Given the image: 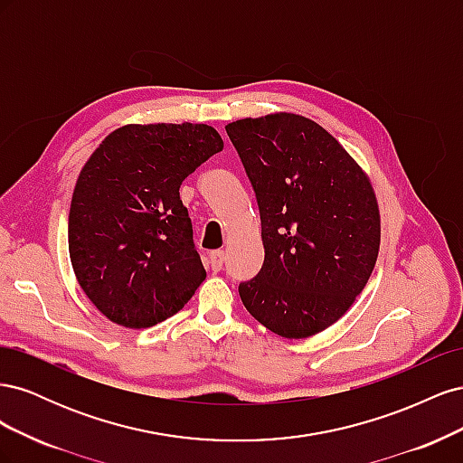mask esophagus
<instances>
[{
	"label": "esophagus",
	"mask_w": 463,
	"mask_h": 463,
	"mask_svg": "<svg viewBox=\"0 0 463 463\" xmlns=\"http://www.w3.org/2000/svg\"><path fill=\"white\" fill-rule=\"evenodd\" d=\"M223 250L222 249H216V250H210V255H208V260H210V269H213L214 272H218L220 269H222V264H223Z\"/></svg>",
	"instance_id": "esophagus-1"
}]
</instances>
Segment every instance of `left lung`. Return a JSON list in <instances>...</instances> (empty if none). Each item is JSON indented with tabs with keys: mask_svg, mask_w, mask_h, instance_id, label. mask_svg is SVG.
<instances>
[{
	"mask_svg": "<svg viewBox=\"0 0 463 463\" xmlns=\"http://www.w3.org/2000/svg\"><path fill=\"white\" fill-rule=\"evenodd\" d=\"M226 131L255 189L264 245L241 301L282 338H309L347 313L373 274L381 213L371 179L309 118L278 111Z\"/></svg>",
	"mask_w": 463,
	"mask_h": 463,
	"instance_id": "obj_1",
	"label": "left lung"
}]
</instances>
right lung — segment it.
Returning <instances> with one entry per match:
<instances>
[{
  "label": "right lung",
  "instance_id": "1",
  "mask_svg": "<svg viewBox=\"0 0 463 463\" xmlns=\"http://www.w3.org/2000/svg\"><path fill=\"white\" fill-rule=\"evenodd\" d=\"M222 148L204 123H131L111 131L82 165L69 210V257L79 286L111 322L158 325L203 284L179 187Z\"/></svg>",
  "mask_w": 463,
  "mask_h": 463
}]
</instances>
